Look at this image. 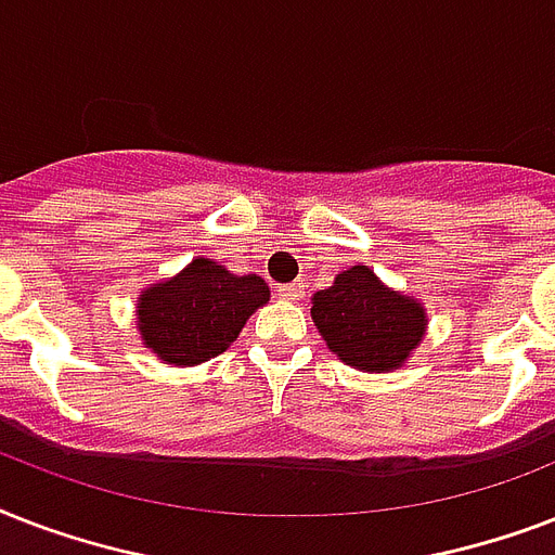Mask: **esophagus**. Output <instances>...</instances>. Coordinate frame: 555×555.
Returning a JSON list of instances; mask_svg holds the SVG:
<instances>
[{"label": "esophagus", "instance_id": "esophagus-1", "mask_svg": "<svg viewBox=\"0 0 555 555\" xmlns=\"http://www.w3.org/2000/svg\"><path fill=\"white\" fill-rule=\"evenodd\" d=\"M305 294L302 282H291V285H279V296L282 299H299Z\"/></svg>", "mask_w": 555, "mask_h": 555}]
</instances>
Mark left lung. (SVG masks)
<instances>
[{
	"instance_id": "obj_1",
	"label": "left lung",
	"mask_w": 555,
	"mask_h": 555,
	"mask_svg": "<svg viewBox=\"0 0 555 555\" xmlns=\"http://www.w3.org/2000/svg\"><path fill=\"white\" fill-rule=\"evenodd\" d=\"M311 320L343 363L369 374L403 369L429 328L426 305L388 287L369 264H351L317 291Z\"/></svg>"
}]
</instances>
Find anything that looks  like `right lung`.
<instances>
[{
  "label": "right lung",
  "mask_w": 555,
  "mask_h": 555,
  "mask_svg": "<svg viewBox=\"0 0 555 555\" xmlns=\"http://www.w3.org/2000/svg\"><path fill=\"white\" fill-rule=\"evenodd\" d=\"M268 302L270 287L261 276H238L207 256H195L176 276L143 287L134 320L143 348L160 363L186 369L227 351Z\"/></svg>",
  "instance_id": "right-lung-1"
}]
</instances>
